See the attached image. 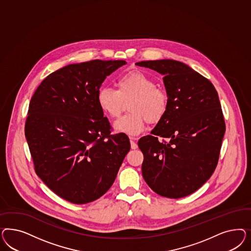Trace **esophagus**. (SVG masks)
<instances>
[{
    "instance_id": "esophagus-1",
    "label": "esophagus",
    "mask_w": 251,
    "mask_h": 251,
    "mask_svg": "<svg viewBox=\"0 0 251 251\" xmlns=\"http://www.w3.org/2000/svg\"><path fill=\"white\" fill-rule=\"evenodd\" d=\"M137 138L135 137H130L129 138V141H130V147H131V149H133V150H135L138 148V145H137L136 141Z\"/></svg>"
}]
</instances>
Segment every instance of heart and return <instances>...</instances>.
<instances>
[{"instance_id": "b5f03b06", "label": "heart", "mask_w": 251, "mask_h": 251, "mask_svg": "<svg viewBox=\"0 0 251 251\" xmlns=\"http://www.w3.org/2000/svg\"><path fill=\"white\" fill-rule=\"evenodd\" d=\"M117 89L102 86L98 93L99 106L111 118L122 114L125 104L129 103V115L114 123L117 131L136 136L145 129L146 122H159L166 115L169 105L167 92L156 86L151 77L139 71L123 74L117 79Z\"/></svg>"}]
</instances>
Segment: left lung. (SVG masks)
<instances>
[{"mask_svg":"<svg viewBox=\"0 0 251 251\" xmlns=\"http://www.w3.org/2000/svg\"><path fill=\"white\" fill-rule=\"evenodd\" d=\"M136 65L163 75L169 97L167 113L152 135L138 142L144 153L143 176L163 197H186L210 178L219 160L226 123L218 94L207 78L180 61Z\"/></svg>","mask_w":251,"mask_h":251,"instance_id":"obj_1","label":"left lung"}]
</instances>
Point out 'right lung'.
<instances>
[{
  "label": "right lung",
  "mask_w": 251,
  "mask_h": 251,
  "mask_svg": "<svg viewBox=\"0 0 251 251\" xmlns=\"http://www.w3.org/2000/svg\"><path fill=\"white\" fill-rule=\"evenodd\" d=\"M124 64H70L47 76L31 98L25 134L35 172L70 202L84 204L104 195L130 149L126 134L111 133L98 101L106 76Z\"/></svg>",
  "instance_id": "right-lung-1"
}]
</instances>
